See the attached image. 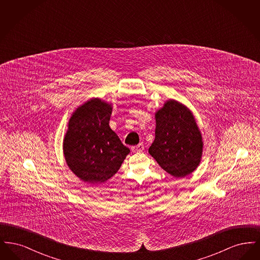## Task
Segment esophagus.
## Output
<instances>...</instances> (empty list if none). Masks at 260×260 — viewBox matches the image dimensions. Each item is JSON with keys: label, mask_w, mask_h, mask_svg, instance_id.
Returning a JSON list of instances; mask_svg holds the SVG:
<instances>
[{"label": "esophagus", "mask_w": 260, "mask_h": 260, "mask_svg": "<svg viewBox=\"0 0 260 260\" xmlns=\"http://www.w3.org/2000/svg\"><path fill=\"white\" fill-rule=\"evenodd\" d=\"M143 150H144V145H143L142 143H139V144H137L136 146L133 147V152H135V153L141 152V151H143Z\"/></svg>", "instance_id": "obj_1"}]
</instances>
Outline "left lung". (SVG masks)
Returning a JSON list of instances; mask_svg holds the SVG:
<instances>
[{
  "mask_svg": "<svg viewBox=\"0 0 260 260\" xmlns=\"http://www.w3.org/2000/svg\"><path fill=\"white\" fill-rule=\"evenodd\" d=\"M155 118V139L149 154L174 177L193 173L201 161L203 139L192 112L170 99L156 112Z\"/></svg>",
  "mask_w": 260,
  "mask_h": 260,
  "instance_id": "obj_1",
  "label": "left lung"
}]
</instances>
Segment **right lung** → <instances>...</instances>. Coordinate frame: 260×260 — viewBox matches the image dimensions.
<instances>
[{"label":"right lung","mask_w":260,"mask_h":260,"mask_svg":"<svg viewBox=\"0 0 260 260\" xmlns=\"http://www.w3.org/2000/svg\"><path fill=\"white\" fill-rule=\"evenodd\" d=\"M111 104L87 100L72 114L63 140L69 169L83 181L102 183L117 173L129 149L109 126Z\"/></svg>","instance_id":"1"}]
</instances>
